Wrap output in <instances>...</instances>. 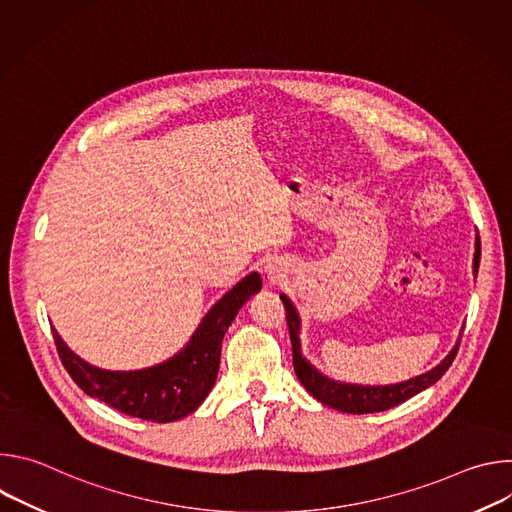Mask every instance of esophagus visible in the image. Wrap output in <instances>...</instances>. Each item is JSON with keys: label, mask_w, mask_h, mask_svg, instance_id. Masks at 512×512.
Segmentation results:
<instances>
[{"label": "esophagus", "mask_w": 512, "mask_h": 512, "mask_svg": "<svg viewBox=\"0 0 512 512\" xmlns=\"http://www.w3.org/2000/svg\"><path fill=\"white\" fill-rule=\"evenodd\" d=\"M263 273H265V277H267V281L269 283H279L281 281V277H283V271H281V267L277 265V263H273V261H269L265 267H263Z\"/></svg>", "instance_id": "esophagus-1"}]
</instances>
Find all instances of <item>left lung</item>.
I'll list each match as a JSON object with an SVG mask.
<instances>
[{
    "label": "left lung",
    "instance_id": "left-lung-1",
    "mask_svg": "<svg viewBox=\"0 0 512 512\" xmlns=\"http://www.w3.org/2000/svg\"><path fill=\"white\" fill-rule=\"evenodd\" d=\"M478 265H480V243L476 239V253H474V275L478 273ZM285 312H287V328H289V338H291V348H294V371L300 379V383L306 387V391L318 399L320 403L338 409L342 413H377V411H387L407 399H411L413 395L425 391L427 387H431L433 383H437L442 379V375L450 369V364L456 358L458 346H460V338H462V330L456 338V344L452 346V350L440 360V364H435L433 369H429L423 375H417L409 381H401V383H393V385H358V383H342V381H334L330 377H326L322 371H318L314 364L304 356L302 352V342H300V330H302V318L285 294L279 296Z\"/></svg>",
    "mask_w": 512,
    "mask_h": 512
}]
</instances>
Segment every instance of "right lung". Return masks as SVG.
<instances>
[{"instance_id": "right-lung-1", "label": "right lung", "mask_w": 512, "mask_h": 512, "mask_svg": "<svg viewBox=\"0 0 512 512\" xmlns=\"http://www.w3.org/2000/svg\"><path fill=\"white\" fill-rule=\"evenodd\" d=\"M257 271L245 275L200 320L190 340L174 356L139 371H107L89 364L52 326L64 369L89 397L145 421L170 423L196 411L216 383L223 338L235 316L261 289Z\"/></svg>"}]
</instances>
